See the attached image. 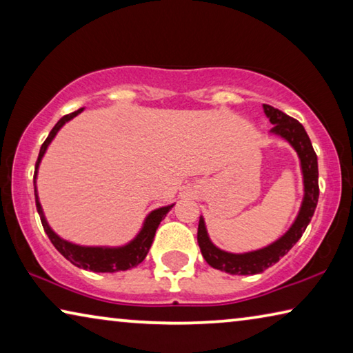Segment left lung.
Listing matches in <instances>:
<instances>
[{"label": "left lung", "mask_w": 353, "mask_h": 353, "mask_svg": "<svg viewBox=\"0 0 353 353\" xmlns=\"http://www.w3.org/2000/svg\"><path fill=\"white\" fill-rule=\"evenodd\" d=\"M263 110L270 118L271 124H274L271 134L282 137L283 140L294 148V151L299 155L303 176V199L301 210H299L294 223L286 230V234L280 236L277 241L271 243L270 246L252 250V252L232 254L216 248L207 234L204 218H199L198 243L202 256L214 270L224 271L227 274H232V276H252V274H260L270 266L276 265L301 240L302 234L305 232L307 225L313 218L319 199L318 157H316L313 145L308 139L305 129L297 119L288 117L282 110L274 109L272 105L263 104Z\"/></svg>", "instance_id": "1"}]
</instances>
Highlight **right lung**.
I'll use <instances>...</instances> for the list:
<instances>
[{
	"label": "right lung",
	"instance_id": "add662e5",
	"mask_svg": "<svg viewBox=\"0 0 353 353\" xmlns=\"http://www.w3.org/2000/svg\"><path fill=\"white\" fill-rule=\"evenodd\" d=\"M82 110H83V107L82 109L76 110L73 113H68V115H65L59 119L57 124L51 129L50 135H48V139L43 141V145H41V148H40L39 159H37V162H35V171H34L35 205H37V212L40 214L41 225H43L48 238H50L51 243L54 244V248L59 250V252H61L68 261L73 263L74 266L82 268V270L93 271V272L128 271V270H130V268H135L137 265H140V263L145 260V256L148 255L149 249H151V244L154 241L155 230H157L159 224L162 223V219L166 216V213H168L171 208L174 207V204L155 208V210L149 213L145 219V223H143V227L139 232V235H137L132 241L124 244V246L105 248V246H79V244H74V243L63 240V238L59 236L56 232L51 229L50 224H48L43 210H41L40 201H39L35 179H37V172H39V166H40L41 159H43L48 146H50V143L57 135L59 130L62 129L63 124L79 115Z\"/></svg>",
	"mask_w": 353,
	"mask_h": 353
}]
</instances>
